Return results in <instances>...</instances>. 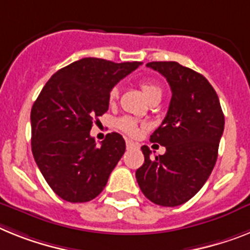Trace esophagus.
<instances>
[{
	"instance_id": "esophagus-1",
	"label": "esophagus",
	"mask_w": 250,
	"mask_h": 250,
	"mask_svg": "<svg viewBox=\"0 0 250 250\" xmlns=\"http://www.w3.org/2000/svg\"><path fill=\"white\" fill-rule=\"evenodd\" d=\"M125 146H127V148H132V147H136L137 146V144H135V142L129 141V140H127L125 141Z\"/></svg>"
}]
</instances>
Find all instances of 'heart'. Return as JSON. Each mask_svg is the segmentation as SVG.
Instances as JSON below:
<instances>
[{
	"label": "heart",
	"instance_id": "1",
	"mask_svg": "<svg viewBox=\"0 0 250 250\" xmlns=\"http://www.w3.org/2000/svg\"><path fill=\"white\" fill-rule=\"evenodd\" d=\"M140 86H141L142 93L145 94V96L147 98L148 100L151 98H154V96H161L163 94V90H161V86L159 85L157 83H154V81H150V80H142L141 83H140ZM118 87L115 86L110 90V93H109V102H114L118 98ZM117 127L119 129H122L123 132H125L127 135L135 136L136 133L138 132V125L137 122L135 119L129 118V117H122L117 121Z\"/></svg>",
	"mask_w": 250,
	"mask_h": 250
}]
</instances>
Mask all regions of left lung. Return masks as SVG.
<instances>
[{
  "label": "left lung",
  "instance_id": "8db88e82",
  "mask_svg": "<svg viewBox=\"0 0 250 250\" xmlns=\"http://www.w3.org/2000/svg\"><path fill=\"white\" fill-rule=\"evenodd\" d=\"M171 89L167 117L150 141L165 146L164 155L150 156L136 171L142 193L159 206L175 207L189 201L206 183L217 160L225 117L219 96L205 76L178 62H150Z\"/></svg>",
  "mask_w": 250,
  "mask_h": 250
}]
</instances>
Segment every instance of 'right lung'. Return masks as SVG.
Listing matches in <instances>:
<instances>
[{
	"label": "right lung",
	"instance_id": "1",
	"mask_svg": "<svg viewBox=\"0 0 250 250\" xmlns=\"http://www.w3.org/2000/svg\"><path fill=\"white\" fill-rule=\"evenodd\" d=\"M140 64L83 58L54 73L33 104L31 151L44 179L62 200L87 202L106 186L125 142L112 132L96 146L90 129L108 110L110 90Z\"/></svg>",
	"mask_w": 250,
	"mask_h": 250
}]
</instances>
